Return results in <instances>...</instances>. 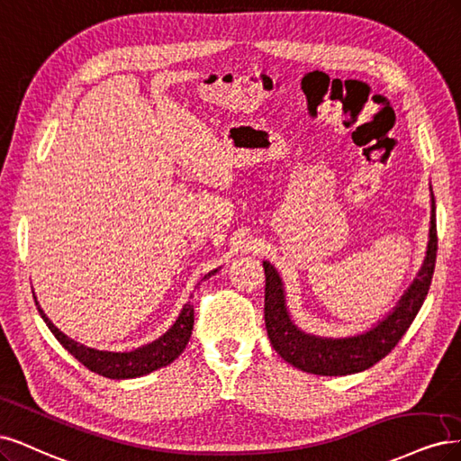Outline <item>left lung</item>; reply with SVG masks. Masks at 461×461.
Listing matches in <instances>:
<instances>
[{
  "mask_svg": "<svg viewBox=\"0 0 461 461\" xmlns=\"http://www.w3.org/2000/svg\"><path fill=\"white\" fill-rule=\"evenodd\" d=\"M437 206L430 204V230L427 257L418 277L391 314L366 333L345 339L318 337L304 333L293 323L285 306L284 281L270 262H264V321L276 352L291 366L314 375L358 374L383 360L408 331L429 293L437 262Z\"/></svg>",
  "mask_w": 461,
  "mask_h": 461,
  "instance_id": "8db88e82",
  "label": "left lung"
}]
</instances>
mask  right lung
Wrapping results in <instances>:
<instances>
[{"mask_svg":"<svg viewBox=\"0 0 461 461\" xmlns=\"http://www.w3.org/2000/svg\"><path fill=\"white\" fill-rule=\"evenodd\" d=\"M218 270H212L211 274H206L203 279L214 276ZM40 316L46 321L55 339L61 343L74 358H77L80 364H84L87 369L94 371V374H99L103 377L109 379H133V377H141L151 374V371L165 367L172 364L177 356H180L189 343V337L193 331V321H195V310H193V304H184L180 316L174 321L172 328L158 339H155L153 343L143 345L136 350L130 352H109V350H97L90 348L86 345L77 343L70 337H67L63 331H59L51 320L43 314V310L40 308L36 301Z\"/></svg>","mask_w":461,"mask_h":461,"instance_id":"1","label":"right lung"}]
</instances>
